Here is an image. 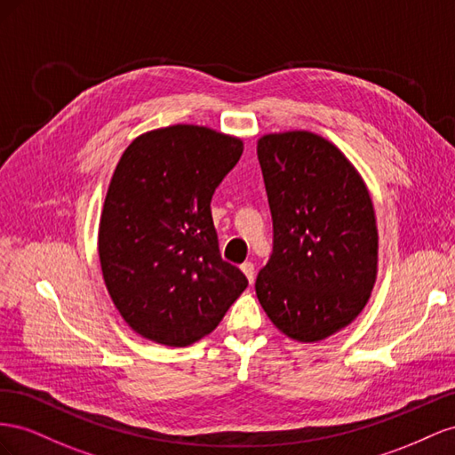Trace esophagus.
Masks as SVG:
<instances>
[{
	"label": "esophagus",
	"instance_id": "1",
	"mask_svg": "<svg viewBox=\"0 0 455 455\" xmlns=\"http://www.w3.org/2000/svg\"><path fill=\"white\" fill-rule=\"evenodd\" d=\"M240 270L243 272V276L248 278V282L251 283L253 278H255V267L251 263H243V265H240Z\"/></svg>",
	"mask_w": 455,
	"mask_h": 455
}]
</instances>
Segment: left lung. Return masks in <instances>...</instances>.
<instances>
[{"label":"left lung","mask_w":455,"mask_h":455,"mask_svg":"<svg viewBox=\"0 0 455 455\" xmlns=\"http://www.w3.org/2000/svg\"><path fill=\"white\" fill-rule=\"evenodd\" d=\"M257 158L275 227L257 299L290 339L323 341L356 320L378 280L370 190L333 142L305 129L259 137Z\"/></svg>","instance_id":"8db88e82"}]
</instances>
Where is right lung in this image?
I'll list each match as a JSON object with an SVG mask.
<instances>
[{"instance_id":"obj_1","label":"right lung","mask_w":455,"mask_h":455,"mask_svg":"<svg viewBox=\"0 0 455 455\" xmlns=\"http://www.w3.org/2000/svg\"><path fill=\"white\" fill-rule=\"evenodd\" d=\"M243 140L205 125L140 133L112 173L99 261L112 303L140 337L187 347L212 333L248 280L220 259L212 196Z\"/></svg>"}]
</instances>
